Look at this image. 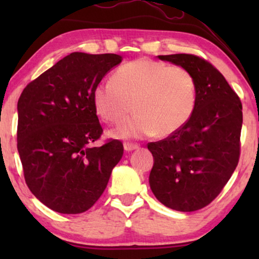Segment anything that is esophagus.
Segmentation results:
<instances>
[{
  "instance_id": "esophagus-1",
  "label": "esophagus",
  "mask_w": 259,
  "mask_h": 259,
  "mask_svg": "<svg viewBox=\"0 0 259 259\" xmlns=\"http://www.w3.org/2000/svg\"><path fill=\"white\" fill-rule=\"evenodd\" d=\"M123 148H125V151L130 152V151H133V150H137V148H139V145L133 144V143H125L123 144Z\"/></svg>"
}]
</instances>
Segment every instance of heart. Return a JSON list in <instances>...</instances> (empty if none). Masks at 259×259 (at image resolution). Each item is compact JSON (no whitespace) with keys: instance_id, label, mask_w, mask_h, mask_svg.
<instances>
[{"instance_id":"heart-1","label":"heart","mask_w":259,"mask_h":259,"mask_svg":"<svg viewBox=\"0 0 259 259\" xmlns=\"http://www.w3.org/2000/svg\"><path fill=\"white\" fill-rule=\"evenodd\" d=\"M196 101L190 70L145 58L125 63L93 91L95 109L107 122H122L133 104L137 113L114 132L120 138L172 136L192 116Z\"/></svg>"}]
</instances>
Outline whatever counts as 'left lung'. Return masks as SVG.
<instances>
[{
    "label": "left lung",
    "mask_w": 259,
    "mask_h": 259,
    "mask_svg": "<svg viewBox=\"0 0 259 259\" xmlns=\"http://www.w3.org/2000/svg\"><path fill=\"white\" fill-rule=\"evenodd\" d=\"M158 58L190 70L196 81L197 101L182 130L147 145L154 159L150 186L165 206L197 211L222 192L238 165L242 102L206 60L192 54Z\"/></svg>",
    "instance_id": "1"
}]
</instances>
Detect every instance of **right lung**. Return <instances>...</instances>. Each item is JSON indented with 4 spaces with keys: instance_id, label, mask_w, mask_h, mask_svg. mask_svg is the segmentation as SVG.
Here are the masks:
<instances>
[{
    "instance_id": "right-lung-1",
    "label": "right lung",
    "mask_w": 259,
    "mask_h": 259,
    "mask_svg": "<svg viewBox=\"0 0 259 259\" xmlns=\"http://www.w3.org/2000/svg\"><path fill=\"white\" fill-rule=\"evenodd\" d=\"M122 58L72 53L27 84L17 102V151L31 193L53 211L76 214L95 204L123 154L102 134L93 91Z\"/></svg>"
}]
</instances>
